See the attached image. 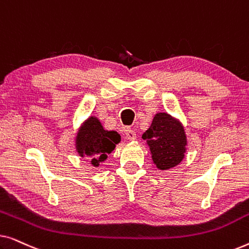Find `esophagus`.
<instances>
[{"label":"esophagus","mask_w":249,"mask_h":249,"mask_svg":"<svg viewBox=\"0 0 249 249\" xmlns=\"http://www.w3.org/2000/svg\"><path fill=\"white\" fill-rule=\"evenodd\" d=\"M125 137H127V139H129V141H135V139H136V132L132 130V129L127 128V129H125Z\"/></svg>","instance_id":"34e87169"}]
</instances>
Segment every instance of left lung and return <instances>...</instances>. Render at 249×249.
<instances>
[{
  "mask_svg": "<svg viewBox=\"0 0 249 249\" xmlns=\"http://www.w3.org/2000/svg\"><path fill=\"white\" fill-rule=\"evenodd\" d=\"M142 139L148 145L153 163L161 171L175 168L185 159L188 145L185 128L179 119L166 112L154 115Z\"/></svg>",
  "mask_w": 249,
  "mask_h": 249,
  "instance_id": "left-lung-1",
  "label": "left lung"
}]
</instances>
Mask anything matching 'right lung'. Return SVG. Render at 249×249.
Returning <instances> with one entry per match:
<instances>
[{
	"instance_id": "add662e5",
	"label": "right lung",
	"mask_w": 249,
	"mask_h": 249,
	"mask_svg": "<svg viewBox=\"0 0 249 249\" xmlns=\"http://www.w3.org/2000/svg\"><path fill=\"white\" fill-rule=\"evenodd\" d=\"M121 142V136L115 130H105L101 121L90 115L80 124L74 137L76 151L80 158L89 159L90 164L97 168Z\"/></svg>"
}]
</instances>
